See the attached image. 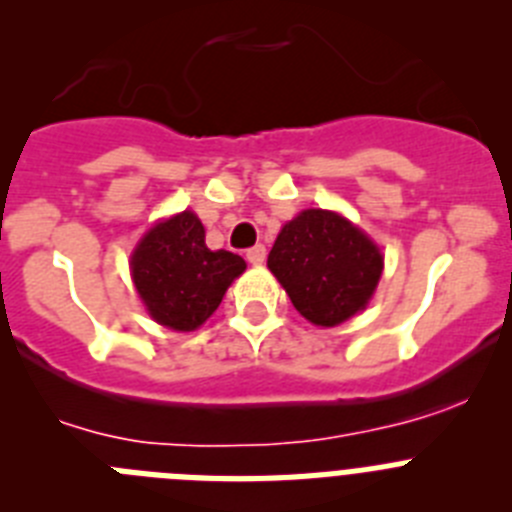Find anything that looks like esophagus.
I'll return each mask as SVG.
<instances>
[{
    "label": "esophagus",
    "instance_id": "esophagus-1",
    "mask_svg": "<svg viewBox=\"0 0 512 512\" xmlns=\"http://www.w3.org/2000/svg\"><path fill=\"white\" fill-rule=\"evenodd\" d=\"M246 259H248V264H253V266H261L264 264V259H266V248L261 246H253V248H248L246 251Z\"/></svg>",
    "mask_w": 512,
    "mask_h": 512
}]
</instances>
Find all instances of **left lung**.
<instances>
[{
    "instance_id": "1",
    "label": "left lung",
    "mask_w": 512,
    "mask_h": 512,
    "mask_svg": "<svg viewBox=\"0 0 512 512\" xmlns=\"http://www.w3.org/2000/svg\"><path fill=\"white\" fill-rule=\"evenodd\" d=\"M266 264L302 318L333 328L369 305L384 256L338 212L302 210L277 235Z\"/></svg>"
}]
</instances>
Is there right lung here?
<instances>
[{"label":"right lung","instance_id":"1","mask_svg":"<svg viewBox=\"0 0 512 512\" xmlns=\"http://www.w3.org/2000/svg\"><path fill=\"white\" fill-rule=\"evenodd\" d=\"M130 271L148 315L189 333L217 310L233 279L246 271V261L223 248L210 251L200 217L184 210L140 238Z\"/></svg>","mask_w":512,"mask_h":512}]
</instances>
